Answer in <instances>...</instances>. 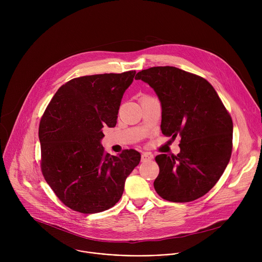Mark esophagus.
I'll list each match as a JSON object with an SVG mask.
<instances>
[{"mask_svg":"<svg viewBox=\"0 0 262 262\" xmlns=\"http://www.w3.org/2000/svg\"><path fill=\"white\" fill-rule=\"evenodd\" d=\"M152 159H154V156L149 152H143L141 157L142 162H148V161H151Z\"/></svg>","mask_w":262,"mask_h":262,"instance_id":"obj_1","label":"esophagus"}]
</instances>
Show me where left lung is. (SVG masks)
<instances>
[{
	"instance_id": "1",
	"label": "left lung",
	"mask_w": 262,
	"mask_h": 262,
	"mask_svg": "<svg viewBox=\"0 0 262 262\" xmlns=\"http://www.w3.org/2000/svg\"><path fill=\"white\" fill-rule=\"evenodd\" d=\"M162 104V133L180 137L177 156L160 155L154 185L171 202H190L208 193L225 171L232 152L233 123L213 87L203 78L173 66L137 73Z\"/></svg>"
}]
</instances>
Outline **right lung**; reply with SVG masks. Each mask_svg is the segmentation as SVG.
I'll list each match as a JSON object with an SVG mask.
<instances>
[{
  "label": "right lung",
  "mask_w": 262,
  "mask_h": 262,
  "mask_svg": "<svg viewBox=\"0 0 262 262\" xmlns=\"http://www.w3.org/2000/svg\"><path fill=\"white\" fill-rule=\"evenodd\" d=\"M135 70L93 74L62 85L39 124L41 171L63 204L81 213L113 207L141 155L126 149L110 156L100 144L103 126L114 127Z\"/></svg>",
  "instance_id": "obj_1"
}]
</instances>
